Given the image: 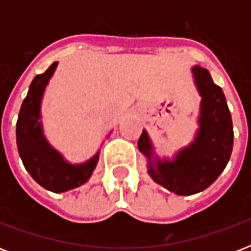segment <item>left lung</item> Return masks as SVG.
Returning a JSON list of instances; mask_svg holds the SVG:
<instances>
[{"label":"left lung","instance_id":"8db88e82","mask_svg":"<svg viewBox=\"0 0 251 251\" xmlns=\"http://www.w3.org/2000/svg\"><path fill=\"white\" fill-rule=\"evenodd\" d=\"M199 95V129L194 141L179 150L173 160H160L146 130L138 149L147 157L149 175L155 182L178 195H193L210 186L222 175L233 149V125L224 92L201 66L191 69Z\"/></svg>","mask_w":251,"mask_h":251}]
</instances>
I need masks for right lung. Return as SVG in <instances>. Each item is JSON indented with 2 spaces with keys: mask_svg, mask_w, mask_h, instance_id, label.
I'll return each mask as SVG.
<instances>
[{
  "mask_svg": "<svg viewBox=\"0 0 251 251\" xmlns=\"http://www.w3.org/2000/svg\"><path fill=\"white\" fill-rule=\"evenodd\" d=\"M58 62L33 78L22 102L17 121V145L19 156L31 177L40 186L53 193H64L90 179L99 160V151L82 164H72L45 139L41 126V99Z\"/></svg>",
  "mask_w": 251,
  "mask_h": 251,
  "instance_id": "right-lung-1",
  "label": "right lung"
}]
</instances>
